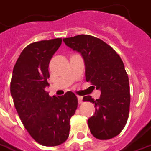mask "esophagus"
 <instances>
[{
	"label": "esophagus",
	"instance_id": "obj_1",
	"mask_svg": "<svg viewBox=\"0 0 151 151\" xmlns=\"http://www.w3.org/2000/svg\"><path fill=\"white\" fill-rule=\"evenodd\" d=\"M78 99L79 104H82L83 103V97L82 96H78Z\"/></svg>",
	"mask_w": 151,
	"mask_h": 151
}]
</instances>
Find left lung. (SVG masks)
<instances>
[{
  "label": "left lung",
  "instance_id": "8db88e82",
  "mask_svg": "<svg viewBox=\"0 0 151 151\" xmlns=\"http://www.w3.org/2000/svg\"><path fill=\"white\" fill-rule=\"evenodd\" d=\"M63 42L82 54L86 81L101 90L99 99L83 97V101L95 105V114L88 122L90 132L98 140L113 138L126 126L131 103L129 78L122 58L110 45L92 35L65 38Z\"/></svg>",
  "mask_w": 151,
  "mask_h": 151
}]
</instances>
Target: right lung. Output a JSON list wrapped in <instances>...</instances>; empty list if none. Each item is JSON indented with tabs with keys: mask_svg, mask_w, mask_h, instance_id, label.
Instances as JSON below:
<instances>
[{
	"mask_svg": "<svg viewBox=\"0 0 151 151\" xmlns=\"http://www.w3.org/2000/svg\"><path fill=\"white\" fill-rule=\"evenodd\" d=\"M61 44V38L29 44L15 63L11 80V96L19 118L33 139L45 146L67 140L69 122L78 103L73 92L50 97L45 91L49 63Z\"/></svg>",
	"mask_w": 151,
	"mask_h": 151,
	"instance_id": "right-lung-1",
	"label": "right lung"
}]
</instances>
